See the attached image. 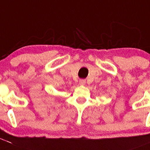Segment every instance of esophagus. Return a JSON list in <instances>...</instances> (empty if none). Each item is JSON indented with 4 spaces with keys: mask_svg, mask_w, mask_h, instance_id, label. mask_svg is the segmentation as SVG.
Masks as SVG:
<instances>
[{
    "mask_svg": "<svg viewBox=\"0 0 150 150\" xmlns=\"http://www.w3.org/2000/svg\"><path fill=\"white\" fill-rule=\"evenodd\" d=\"M79 84H80L81 86H84V85L86 84V80H85V79H80V80H79Z\"/></svg>",
    "mask_w": 150,
    "mask_h": 150,
    "instance_id": "1",
    "label": "esophagus"
}]
</instances>
